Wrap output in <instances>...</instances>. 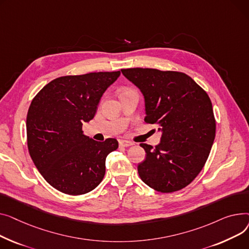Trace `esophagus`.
Listing matches in <instances>:
<instances>
[{
	"instance_id": "obj_1",
	"label": "esophagus",
	"mask_w": 249,
	"mask_h": 249,
	"mask_svg": "<svg viewBox=\"0 0 249 249\" xmlns=\"http://www.w3.org/2000/svg\"><path fill=\"white\" fill-rule=\"evenodd\" d=\"M133 144H134V142L125 141V140L120 141V145H121V147H130V145H133Z\"/></svg>"
}]
</instances>
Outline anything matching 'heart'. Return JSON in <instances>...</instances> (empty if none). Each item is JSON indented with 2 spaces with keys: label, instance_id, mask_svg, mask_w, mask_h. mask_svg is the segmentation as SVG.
Returning <instances> with one entry per match:
<instances>
[{
  "label": "heart",
  "instance_id": "heart-1",
  "mask_svg": "<svg viewBox=\"0 0 249 249\" xmlns=\"http://www.w3.org/2000/svg\"><path fill=\"white\" fill-rule=\"evenodd\" d=\"M129 92H136V91H135V90H133V89H124V90H123L122 94H124V93H129Z\"/></svg>",
  "mask_w": 249,
  "mask_h": 249
}]
</instances>
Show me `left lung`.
Masks as SVG:
<instances>
[{"label": "left lung", "instance_id": "8db88e82", "mask_svg": "<svg viewBox=\"0 0 249 249\" xmlns=\"http://www.w3.org/2000/svg\"><path fill=\"white\" fill-rule=\"evenodd\" d=\"M122 72L143 94L144 122L162 131L155 148L141 143L147 157L138 166L140 177L158 192L179 191L198 176L210 154L216 133L211 100L183 72L153 68Z\"/></svg>", "mask_w": 249, "mask_h": 249}]
</instances>
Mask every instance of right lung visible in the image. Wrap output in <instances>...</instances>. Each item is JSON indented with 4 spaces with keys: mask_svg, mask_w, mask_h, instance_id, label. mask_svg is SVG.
Wrapping results in <instances>:
<instances>
[{
    "mask_svg": "<svg viewBox=\"0 0 249 249\" xmlns=\"http://www.w3.org/2000/svg\"><path fill=\"white\" fill-rule=\"evenodd\" d=\"M120 75L121 71H112L61 76L33 98L26 121L29 154L58 191L86 194L104 179L106 159L119 142L89 139L82 124L94 118L100 97Z\"/></svg>",
    "mask_w": 249,
    "mask_h": 249,
    "instance_id": "right-lung-1",
    "label": "right lung"
}]
</instances>
